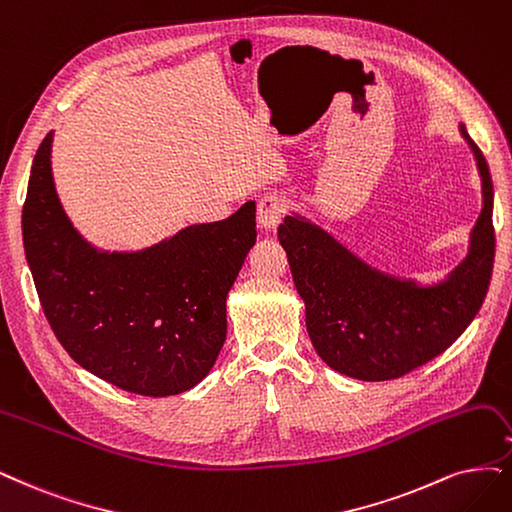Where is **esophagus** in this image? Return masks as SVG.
<instances>
[{
  "instance_id": "34e87169",
  "label": "esophagus",
  "mask_w": 512,
  "mask_h": 512,
  "mask_svg": "<svg viewBox=\"0 0 512 512\" xmlns=\"http://www.w3.org/2000/svg\"><path fill=\"white\" fill-rule=\"evenodd\" d=\"M287 211V200L280 194H266L257 202V221L263 230H274Z\"/></svg>"
}]
</instances>
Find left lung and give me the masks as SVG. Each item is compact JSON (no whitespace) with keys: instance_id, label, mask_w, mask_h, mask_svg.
Returning a JSON list of instances; mask_svg holds the SVG:
<instances>
[{"instance_id":"1","label":"left lung","mask_w":512,"mask_h":512,"mask_svg":"<svg viewBox=\"0 0 512 512\" xmlns=\"http://www.w3.org/2000/svg\"><path fill=\"white\" fill-rule=\"evenodd\" d=\"M481 175L483 208L468 255L437 285L422 287L358 259L306 217L278 227L312 346L337 373L363 382L396 380L445 352L477 316L494 268V185L477 143L460 124Z\"/></svg>"}]
</instances>
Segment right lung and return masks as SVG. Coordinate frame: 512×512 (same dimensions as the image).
<instances>
[{
	"label": "right lung",
	"mask_w": 512,
	"mask_h": 512,
	"mask_svg": "<svg viewBox=\"0 0 512 512\" xmlns=\"http://www.w3.org/2000/svg\"><path fill=\"white\" fill-rule=\"evenodd\" d=\"M52 132L33 158L23 244L48 323L75 363L143 396L194 388L227 333L225 297L255 244V202L135 253L86 242L56 196Z\"/></svg>",
	"instance_id": "add662e5"
}]
</instances>
